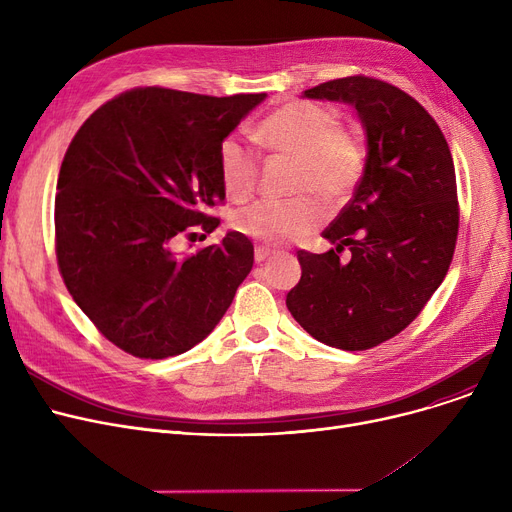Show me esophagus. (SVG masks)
<instances>
[{
  "instance_id": "34e87169",
  "label": "esophagus",
  "mask_w": 512,
  "mask_h": 512,
  "mask_svg": "<svg viewBox=\"0 0 512 512\" xmlns=\"http://www.w3.org/2000/svg\"><path fill=\"white\" fill-rule=\"evenodd\" d=\"M274 253H276V251L270 249V247H255V261L261 263V261H265V259H270Z\"/></svg>"
}]
</instances>
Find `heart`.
Returning <instances> with one entry per match:
<instances>
[{
	"mask_svg": "<svg viewBox=\"0 0 512 512\" xmlns=\"http://www.w3.org/2000/svg\"><path fill=\"white\" fill-rule=\"evenodd\" d=\"M255 141L272 153L297 159L292 193L286 201H257L232 215L236 232L282 245L313 232L321 222V203L336 209L351 201L367 168V143L355 128H342L334 110L309 101H292L255 128ZM224 191L234 201L249 199L259 178V157L245 141L226 137L218 149Z\"/></svg>",
	"mask_w": 512,
	"mask_h": 512,
	"instance_id": "heart-1",
	"label": "heart"
}]
</instances>
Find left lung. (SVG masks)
<instances>
[{
	"label": "left lung",
	"instance_id": "1",
	"mask_svg": "<svg viewBox=\"0 0 512 512\" xmlns=\"http://www.w3.org/2000/svg\"><path fill=\"white\" fill-rule=\"evenodd\" d=\"M303 97L355 107L367 168L324 230L336 249L297 253L303 274L286 307L315 340L367 351L405 330L448 272L459 234L452 155L425 107L384 80L336 78ZM344 248L348 262L339 261Z\"/></svg>",
	"mask_w": 512,
	"mask_h": 512
}]
</instances>
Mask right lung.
I'll return each mask as SVG.
<instances>
[{
	"label": "right lung",
	"mask_w": 512,
	"mask_h": 512,
	"mask_svg": "<svg viewBox=\"0 0 512 512\" xmlns=\"http://www.w3.org/2000/svg\"><path fill=\"white\" fill-rule=\"evenodd\" d=\"M257 95L211 97L161 87L126 91L78 128L56 195V255L64 284L95 328L124 353L166 359L211 334L253 267V242L180 255L176 240L220 220V143Z\"/></svg>",
	"instance_id": "right-lung-1"
}]
</instances>
